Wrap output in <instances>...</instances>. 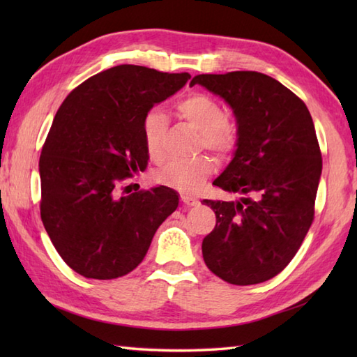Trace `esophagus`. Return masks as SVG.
<instances>
[{
	"instance_id": "34e87169",
	"label": "esophagus",
	"mask_w": 357,
	"mask_h": 357,
	"mask_svg": "<svg viewBox=\"0 0 357 357\" xmlns=\"http://www.w3.org/2000/svg\"><path fill=\"white\" fill-rule=\"evenodd\" d=\"M181 202L184 204V206H188V207H195L198 206L199 201L196 198H192V196H187V195H181Z\"/></svg>"
}]
</instances>
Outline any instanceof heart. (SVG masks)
<instances>
[{"label": "heart", "instance_id": "obj_1", "mask_svg": "<svg viewBox=\"0 0 357 357\" xmlns=\"http://www.w3.org/2000/svg\"><path fill=\"white\" fill-rule=\"evenodd\" d=\"M176 115L196 132H199V147L210 150L225 159L234 153L239 144V132L227 121L224 107L213 98L195 93L176 104ZM167 130V116L161 110H150L142 119V141L150 159H164L162 138ZM215 164L208 156H198L192 161H172L156 170L158 184L178 188L181 192H196L213 174Z\"/></svg>", "mask_w": 357, "mask_h": 357}]
</instances>
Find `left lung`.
Returning <instances> with one entry per match:
<instances>
[{
	"mask_svg": "<svg viewBox=\"0 0 357 357\" xmlns=\"http://www.w3.org/2000/svg\"><path fill=\"white\" fill-rule=\"evenodd\" d=\"M195 84L230 104L239 132L233 161L213 184L242 198L202 201L216 215L202 241L204 262L233 285L265 282L290 264L314 219L322 156L312 115L259 72L198 75Z\"/></svg>",
	"mask_w": 357,
	"mask_h": 357,
	"instance_id": "obj_1",
	"label": "left lung"
}]
</instances>
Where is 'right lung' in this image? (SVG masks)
I'll return each mask as SVG.
<instances>
[{
	"mask_svg": "<svg viewBox=\"0 0 357 357\" xmlns=\"http://www.w3.org/2000/svg\"><path fill=\"white\" fill-rule=\"evenodd\" d=\"M190 78L123 64L90 77L59 105L40 156V211L53 247L78 275L130 273L176 210L169 187L132 193L123 184L147 169L144 116Z\"/></svg>",
	"mask_w": 357,
	"mask_h": 357,
	"instance_id": "add662e5",
	"label": "right lung"
}]
</instances>
